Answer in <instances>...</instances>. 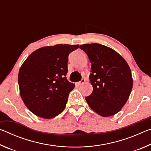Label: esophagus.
<instances>
[{"label":"esophagus","mask_w":151,"mask_h":151,"mask_svg":"<svg viewBox=\"0 0 151 151\" xmlns=\"http://www.w3.org/2000/svg\"><path fill=\"white\" fill-rule=\"evenodd\" d=\"M85 79H82V80L80 81V82H78V83H77L78 85H82V84H83L84 83H85Z\"/></svg>","instance_id":"esophagus-1"}]
</instances>
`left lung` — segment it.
<instances>
[{"instance_id": "1", "label": "left lung", "mask_w": 151, "mask_h": 151, "mask_svg": "<svg viewBox=\"0 0 151 151\" xmlns=\"http://www.w3.org/2000/svg\"><path fill=\"white\" fill-rule=\"evenodd\" d=\"M91 65L93 93L85 97L92 110L104 117L121 111L129 98L132 76L127 61L111 48L98 43L80 45Z\"/></svg>"}]
</instances>
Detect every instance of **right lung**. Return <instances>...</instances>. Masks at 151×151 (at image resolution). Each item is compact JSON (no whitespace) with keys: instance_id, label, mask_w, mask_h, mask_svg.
<instances>
[{"instance_id":"add662e5","label":"right lung","mask_w":151,"mask_h":151,"mask_svg":"<svg viewBox=\"0 0 151 151\" xmlns=\"http://www.w3.org/2000/svg\"><path fill=\"white\" fill-rule=\"evenodd\" d=\"M79 45L47 46L32 52L20 66V96L36 116L52 119L63 111L75 85L66 77L68 57Z\"/></svg>"}]
</instances>
